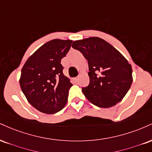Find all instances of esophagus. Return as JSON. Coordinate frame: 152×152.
Instances as JSON below:
<instances>
[{
	"label": "esophagus",
	"instance_id": "esophagus-1",
	"mask_svg": "<svg viewBox=\"0 0 152 152\" xmlns=\"http://www.w3.org/2000/svg\"><path fill=\"white\" fill-rule=\"evenodd\" d=\"M78 79H79V77H78V76H77V77H76L74 78V81H76V82H78Z\"/></svg>",
	"mask_w": 152,
	"mask_h": 152
}]
</instances>
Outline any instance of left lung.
<instances>
[{
    "label": "left lung",
    "instance_id": "obj_1",
    "mask_svg": "<svg viewBox=\"0 0 152 152\" xmlns=\"http://www.w3.org/2000/svg\"><path fill=\"white\" fill-rule=\"evenodd\" d=\"M71 47L82 53L88 64L90 83L82 91L100 107H110L121 101L132 83V69L110 44L93 37L76 40Z\"/></svg>",
    "mask_w": 152,
    "mask_h": 152
}]
</instances>
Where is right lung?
Returning <instances> with one entry per match:
<instances>
[{
  "instance_id": "add662e5",
  "label": "right lung",
  "mask_w": 152,
  "mask_h": 152,
  "mask_svg": "<svg viewBox=\"0 0 152 152\" xmlns=\"http://www.w3.org/2000/svg\"><path fill=\"white\" fill-rule=\"evenodd\" d=\"M72 40L55 39L40 47L21 70L20 85L31 105L40 112L54 114L64 108L72 86L63 74L61 60L71 48Z\"/></svg>"
}]
</instances>
